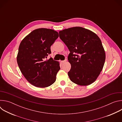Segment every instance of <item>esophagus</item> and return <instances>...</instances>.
<instances>
[{"label": "esophagus", "mask_w": 122, "mask_h": 122, "mask_svg": "<svg viewBox=\"0 0 122 122\" xmlns=\"http://www.w3.org/2000/svg\"><path fill=\"white\" fill-rule=\"evenodd\" d=\"M66 60H63V61H61V62L62 64H63V63H64L65 62H66Z\"/></svg>", "instance_id": "34e87169"}]
</instances>
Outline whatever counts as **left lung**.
Returning <instances> with one entry per match:
<instances>
[{"label":"left lung","mask_w":122,"mask_h":122,"mask_svg":"<svg viewBox=\"0 0 122 122\" xmlns=\"http://www.w3.org/2000/svg\"><path fill=\"white\" fill-rule=\"evenodd\" d=\"M59 34L70 51L68 56L71 64L68 72L69 79L82 86L94 82L102 71L106 58L99 38L92 31L81 27L64 29Z\"/></svg>","instance_id":"obj_1"}]
</instances>
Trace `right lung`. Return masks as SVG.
<instances>
[{"instance_id": "1", "label": "right lung", "mask_w": 122, "mask_h": 122, "mask_svg": "<svg viewBox=\"0 0 122 122\" xmlns=\"http://www.w3.org/2000/svg\"><path fill=\"white\" fill-rule=\"evenodd\" d=\"M53 29L39 28L32 31L21 41L17 61L20 71L31 84L38 87H46L53 84L60 69L58 62L51 57V46L58 38Z\"/></svg>"}]
</instances>
